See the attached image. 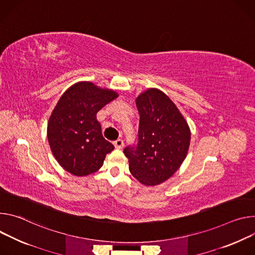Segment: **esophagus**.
Here are the masks:
<instances>
[{"label": "esophagus", "mask_w": 255, "mask_h": 255, "mask_svg": "<svg viewBox=\"0 0 255 255\" xmlns=\"http://www.w3.org/2000/svg\"><path fill=\"white\" fill-rule=\"evenodd\" d=\"M113 145H115V147H116L117 149H122V148L124 147L125 143H124L123 139L119 138V139H117V140H115V142H113Z\"/></svg>", "instance_id": "esophagus-1"}]
</instances>
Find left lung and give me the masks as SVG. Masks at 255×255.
<instances>
[{
    "label": "left lung",
    "mask_w": 255,
    "mask_h": 255,
    "mask_svg": "<svg viewBox=\"0 0 255 255\" xmlns=\"http://www.w3.org/2000/svg\"><path fill=\"white\" fill-rule=\"evenodd\" d=\"M139 124L136 143L125 148L129 171L145 185L171 177L186 157L190 130L178 108L158 89H148L136 100Z\"/></svg>",
    "instance_id": "left-lung-1"
}]
</instances>
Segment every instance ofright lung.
I'll return each instance as SVG.
<instances>
[{
    "label": "right lung",
    "instance_id": "add662e5",
    "mask_svg": "<svg viewBox=\"0 0 255 255\" xmlns=\"http://www.w3.org/2000/svg\"><path fill=\"white\" fill-rule=\"evenodd\" d=\"M119 95L93 83L80 82L70 87L54 107L47 126L53 156L66 170L86 176L103 165L115 147L101 133L96 113Z\"/></svg>",
    "mask_w": 255,
    "mask_h": 255
}]
</instances>
